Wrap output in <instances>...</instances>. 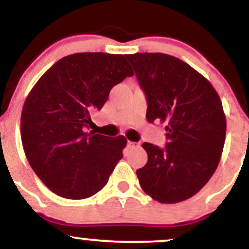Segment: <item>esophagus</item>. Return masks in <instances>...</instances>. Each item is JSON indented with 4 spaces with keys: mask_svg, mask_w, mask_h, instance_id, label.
I'll use <instances>...</instances> for the list:
<instances>
[{
    "mask_svg": "<svg viewBox=\"0 0 249 249\" xmlns=\"http://www.w3.org/2000/svg\"><path fill=\"white\" fill-rule=\"evenodd\" d=\"M137 146H139V144H138V142H130V141L127 142V147H128V148H133V147H137Z\"/></svg>",
    "mask_w": 249,
    "mask_h": 249,
    "instance_id": "esophagus-1",
    "label": "esophagus"
}]
</instances>
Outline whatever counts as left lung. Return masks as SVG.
I'll return each mask as SVG.
<instances>
[{
  "mask_svg": "<svg viewBox=\"0 0 249 249\" xmlns=\"http://www.w3.org/2000/svg\"><path fill=\"white\" fill-rule=\"evenodd\" d=\"M147 99L148 123H165L167 144L144 142L147 162L137 170L145 193L161 204L196 194L218 167L226 117L213 85L181 59L161 53L126 55Z\"/></svg>",
  "mask_w": 249,
  "mask_h": 249,
  "instance_id": "1",
  "label": "left lung"
}]
</instances>
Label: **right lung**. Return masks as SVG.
<instances>
[{"label":"right lung","instance_id":"add662e5","mask_svg":"<svg viewBox=\"0 0 249 249\" xmlns=\"http://www.w3.org/2000/svg\"><path fill=\"white\" fill-rule=\"evenodd\" d=\"M125 55L78 53L57 61L25 99L21 138L43 184L67 199H87L107 184L126 138L88 132L115 85L133 76Z\"/></svg>","mask_w":249,"mask_h":249}]
</instances>
